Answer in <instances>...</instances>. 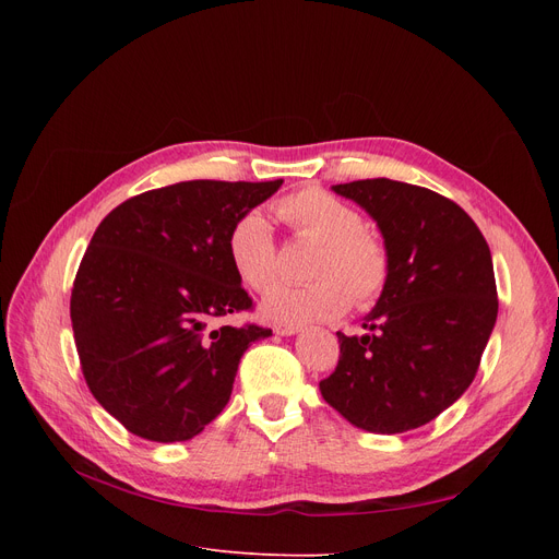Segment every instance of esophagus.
Listing matches in <instances>:
<instances>
[{"label": "esophagus", "instance_id": "1", "mask_svg": "<svg viewBox=\"0 0 559 559\" xmlns=\"http://www.w3.org/2000/svg\"><path fill=\"white\" fill-rule=\"evenodd\" d=\"M273 331L277 335H296V333H300V326L298 324H275Z\"/></svg>", "mask_w": 559, "mask_h": 559}]
</instances>
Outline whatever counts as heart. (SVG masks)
Returning <instances> with one entry per match:
<instances>
[{"mask_svg": "<svg viewBox=\"0 0 559 559\" xmlns=\"http://www.w3.org/2000/svg\"><path fill=\"white\" fill-rule=\"evenodd\" d=\"M277 214L296 235L321 249L310 284H277L261 302L267 319L302 324L343 314L349 302L368 308L392 275V257L380 235L366 230L359 210L324 189H302L280 200ZM228 259L242 284L265 292L277 280V242L261 212H249L228 233Z\"/></svg>", "mask_w": 559, "mask_h": 559, "instance_id": "obj_1", "label": "heart"}]
</instances>
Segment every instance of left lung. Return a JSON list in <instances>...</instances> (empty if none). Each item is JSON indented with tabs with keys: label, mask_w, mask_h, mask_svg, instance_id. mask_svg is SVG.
I'll use <instances>...</instances> for the list:
<instances>
[{
	"label": "left lung",
	"mask_w": 559,
	"mask_h": 559,
	"mask_svg": "<svg viewBox=\"0 0 559 559\" xmlns=\"http://www.w3.org/2000/svg\"><path fill=\"white\" fill-rule=\"evenodd\" d=\"M331 189L376 218L392 275L364 319L368 333L337 331L341 359L321 396L359 429H417L476 378L499 310L492 253L456 202L421 186L361 179Z\"/></svg>",
	"instance_id": "8db88e82"
}]
</instances>
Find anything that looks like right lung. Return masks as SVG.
Segmentation results:
<instances>
[{
    "mask_svg": "<svg viewBox=\"0 0 559 559\" xmlns=\"http://www.w3.org/2000/svg\"><path fill=\"white\" fill-rule=\"evenodd\" d=\"M282 186L179 181L121 202L97 226L70 314L86 384L140 438L189 441L226 408L251 343L270 329L214 326L251 310L228 233Z\"/></svg>",
    "mask_w": 559,
    "mask_h": 559,
    "instance_id": "add662e5",
    "label": "right lung"
}]
</instances>
